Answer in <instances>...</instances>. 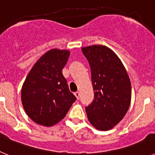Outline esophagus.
I'll list each match as a JSON object with an SVG mask.
<instances>
[{"label": "esophagus", "instance_id": "34e87169", "mask_svg": "<svg viewBox=\"0 0 155 155\" xmlns=\"http://www.w3.org/2000/svg\"><path fill=\"white\" fill-rule=\"evenodd\" d=\"M74 95L76 96V98H78V99H79V98H80V91H77V92H75Z\"/></svg>", "mask_w": 155, "mask_h": 155}]
</instances>
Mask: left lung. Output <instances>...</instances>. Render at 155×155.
Listing matches in <instances>:
<instances>
[{
	"mask_svg": "<svg viewBox=\"0 0 155 155\" xmlns=\"http://www.w3.org/2000/svg\"><path fill=\"white\" fill-rule=\"evenodd\" d=\"M91 68L94 100L85 108L97 130L105 131L118 124L128 111L131 84L125 67L109 47L93 45L81 48Z\"/></svg>",
	"mask_w": 155,
	"mask_h": 155,
	"instance_id": "left-lung-1",
	"label": "left lung"
}]
</instances>
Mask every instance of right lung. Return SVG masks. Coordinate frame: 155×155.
Returning <instances> with one entry per match:
<instances>
[{
  "label": "right lung",
  "instance_id": "1",
  "mask_svg": "<svg viewBox=\"0 0 155 155\" xmlns=\"http://www.w3.org/2000/svg\"><path fill=\"white\" fill-rule=\"evenodd\" d=\"M69 57V50H49L34 64L23 83V107L28 117L39 125L57 124L76 100L62 73Z\"/></svg>",
  "mask_w": 155,
  "mask_h": 155
}]
</instances>
